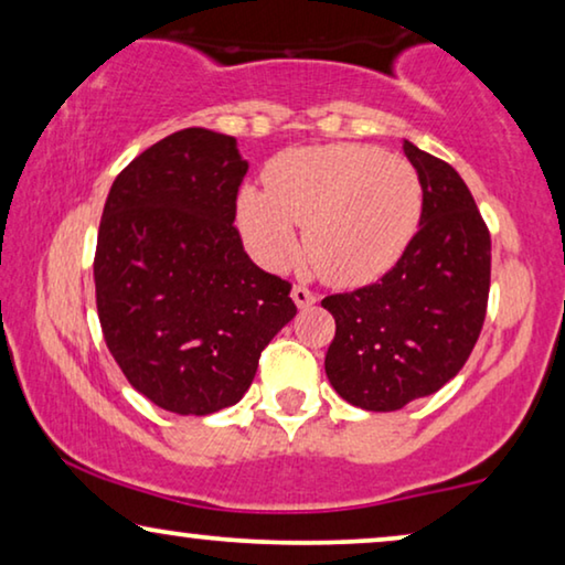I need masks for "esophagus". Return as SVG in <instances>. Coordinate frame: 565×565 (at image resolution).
<instances>
[{
    "mask_svg": "<svg viewBox=\"0 0 565 565\" xmlns=\"http://www.w3.org/2000/svg\"><path fill=\"white\" fill-rule=\"evenodd\" d=\"M290 298H292V303H296L298 308H308V306L316 303V292L308 290L306 285H292Z\"/></svg>",
    "mask_w": 565,
    "mask_h": 565,
    "instance_id": "obj_1",
    "label": "esophagus"
}]
</instances>
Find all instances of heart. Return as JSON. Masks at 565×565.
Returning a JSON list of instances; mask_svg holds the SVG:
<instances>
[{"label":"heart","instance_id":"1","mask_svg":"<svg viewBox=\"0 0 565 565\" xmlns=\"http://www.w3.org/2000/svg\"><path fill=\"white\" fill-rule=\"evenodd\" d=\"M422 215V184L406 159L375 146L327 143L282 151L267 169V192L244 188L238 226L262 265L282 267L298 252L331 285H360L396 265Z\"/></svg>","mask_w":565,"mask_h":565}]
</instances>
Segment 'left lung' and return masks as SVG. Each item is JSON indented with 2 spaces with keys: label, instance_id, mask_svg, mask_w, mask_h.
<instances>
[{
  "label": "left lung",
  "instance_id": "1",
  "mask_svg": "<svg viewBox=\"0 0 565 565\" xmlns=\"http://www.w3.org/2000/svg\"><path fill=\"white\" fill-rule=\"evenodd\" d=\"M422 184L419 231L383 280L321 300L334 316L327 377L347 404L398 412L452 381L486 319L491 236L443 159L404 141Z\"/></svg>",
  "mask_w": 565,
  "mask_h": 565
}]
</instances>
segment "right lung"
Listing matches in <instances>:
<instances>
[{"label": "right lung", "instance_id": "add662e5", "mask_svg": "<svg viewBox=\"0 0 565 565\" xmlns=\"http://www.w3.org/2000/svg\"><path fill=\"white\" fill-rule=\"evenodd\" d=\"M249 161L234 136L184 128L113 182L95 254L107 350L164 412L207 416L244 398L259 354L296 316L234 228Z\"/></svg>", "mask_w": 565, "mask_h": 565}]
</instances>
